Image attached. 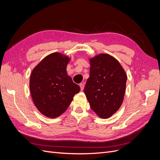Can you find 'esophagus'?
Listing matches in <instances>:
<instances>
[{"label":"esophagus","instance_id":"34e87169","mask_svg":"<svg viewBox=\"0 0 160 160\" xmlns=\"http://www.w3.org/2000/svg\"><path fill=\"white\" fill-rule=\"evenodd\" d=\"M79 86H80V88H81V90L83 91V89H84V84L83 83H80Z\"/></svg>","mask_w":160,"mask_h":160}]
</instances>
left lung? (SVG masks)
I'll return each mask as SVG.
<instances>
[{"label": "left lung", "instance_id": "1", "mask_svg": "<svg viewBox=\"0 0 160 160\" xmlns=\"http://www.w3.org/2000/svg\"><path fill=\"white\" fill-rule=\"evenodd\" d=\"M89 77L84 93L91 108L101 118H109L122 105L127 75L119 61L108 54L89 59Z\"/></svg>", "mask_w": 160, "mask_h": 160}]
</instances>
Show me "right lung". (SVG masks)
<instances>
[{
  "mask_svg": "<svg viewBox=\"0 0 160 160\" xmlns=\"http://www.w3.org/2000/svg\"><path fill=\"white\" fill-rule=\"evenodd\" d=\"M70 59L59 52L45 57L32 70L30 91L38 110L50 118L59 117L71 104L80 87L67 75Z\"/></svg>",
  "mask_w": 160,
  "mask_h": 160,
  "instance_id": "obj_1",
  "label": "right lung"
}]
</instances>
